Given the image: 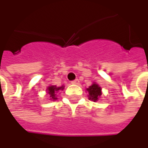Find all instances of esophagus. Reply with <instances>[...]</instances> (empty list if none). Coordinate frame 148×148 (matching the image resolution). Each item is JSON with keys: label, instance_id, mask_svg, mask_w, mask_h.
Masks as SVG:
<instances>
[{"label": "esophagus", "instance_id": "obj_1", "mask_svg": "<svg viewBox=\"0 0 148 148\" xmlns=\"http://www.w3.org/2000/svg\"><path fill=\"white\" fill-rule=\"evenodd\" d=\"M79 83V80L78 79H76V80H74V81H71V84H78Z\"/></svg>", "mask_w": 148, "mask_h": 148}]
</instances>
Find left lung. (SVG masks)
I'll return each mask as SVG.
<instances>
[{"label": "left lung", "mask_w": 148, "mask_h": 148, "mask_svg": "<svg viewBox=\"0 0 148 148\" xmlns=\"http://www.w3.org/2000/svg\"><path fill=\"white\" fill-rule=\"evenodd\" d=\"M86 90L89 92V99L93 100L94 102L97 101L99 96L101 95V88L95 83L89 86V88Z\"/></svg>", "instance_id": "obj_1"}]
</instances>
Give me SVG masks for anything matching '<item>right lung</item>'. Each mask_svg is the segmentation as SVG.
Segmentation results:
<instances>
[{"mask_svg": "<svg viewBox=\"0 0 148 148\" xmlns=\"http://www.w3.org/2000/svg\"><path fill=\"white\" fill-rule=\"evenodd\" d=\"M63 86H60V87H57L56 86H50L49 87H48V93H49V97L50 99H56V93L60 90H63Z\"/></svg>", "mask_w": 148, "mask_h": 148, "instance_id": "add662e5", "label": "right lung"}]
</instances>
